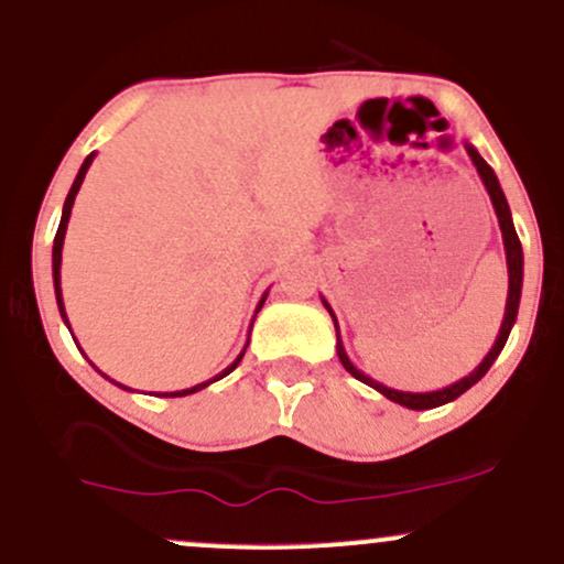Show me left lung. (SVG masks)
I'll use <instances>...</instances> for the list:
<instances>
[{"label": "left lung", "mask_w": 564, "mask_h": 564, "mask_svg": "<svg viewBox=\"0 0 564 564\" xmlns=\"http://www.w3.org/2000/svg\"><path fill=\"white\" fill-rule=\"evenodd\" d=\"M464 148H467L471 164H475V170H477V174H480L485 191H488V196H490V204H494V212H496V217H498V228H501V238H503V251H507V273H509L507 310H503V321H501V328H498V336H496L494 347L488 349V355H485V358H482V364L477 366L471 373H467V377H462L458 381H453V384L443 387V390H432V392H403V390H394V387H387V384H381V381L371 379V377H368V373L360 371V368L355 366L352 360H349L347 349H345V345H341L339 321H336L332 304L326 302V296H321L323 307L328 310V315H332V321H334V328H336V355H339L341 366H345L355 379H360V381H364V384L373 387V390L384 394L387 400H392V403H398V405H403V408H411V411H426V408L445 405V403H451V400L462 398V394L467 392L469 387H475L477 381H480L485 373H488V368L496 364L498 355H501V349H503V345H507V339H509L511 326H514V321H517V310H520V296H522V243H520V238H517L514 223H511V212H509L507 196H503L501 183H498L496 172L490 170L488 161H485L480 153H477V148L471 145V142H464Z\"/></svg>", "instance_id": "obj_1"}]
</instances>
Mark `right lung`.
Listing matches in <instances>:
<instances>
[{
	"label": "right lung",
	"instance_id": "obj_1",
	"mask_svg": "<svg viewBox=\"0 0 564 564\" xmlns=\"http://www.w3.org/2000/svg\"><path fill=\"white\" fill-rule=\"evenodd\" d=\"M95 156L97 153H89L87 159H84V164L79 166V174H76V180H74V185H70V191H68V196H66V204H63V215H61V225H57V232H55V243H53V283H55V300H57V310H61V318H63V323H66L68 326V332H70V323H68V315H66V304H63V289H61V264H63V241H66V230H68V219H70V209H74V200H76V193H79V187H82V183H84V177H87V170L89 166H93V161H95ZM270 291V289H268ZM268 291H264V294L260 296V304H257V310H254V318H257V313H260L262 310V304H264V300H268ZM254 318H251V326H254ZM251 326H249V334H251ZM76 341V339H74ZM246 347H249V339H246V345H243V349L241 352H238V358L232 360V364L225 368L223 373H217L215 379H209V381H200V384H196V387H187V390H177V392H161V398H185V394H193V392H198V390H204V387H209L212 381H219L223 377H228V373L232 371V368H236L238 364H241V358H243V352H246ZM79 352H84V349L79 347ZM89 364H93V360H89ZM93 368L97 371V366L93 364ZM100 373V377H106V373L102 371H97ZM108 381H111V384H116V387H121V390H129V387H124V384H119V381H113L111 377H106ZM132 392V390H129Z\"/></svg>",
	"mask_w": 564,
	"mask_h": 564
}]
</instances>
